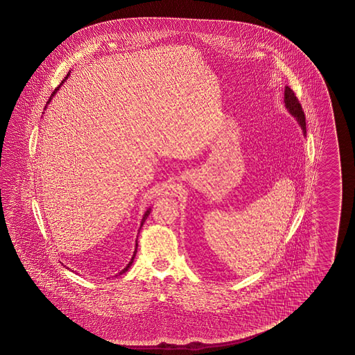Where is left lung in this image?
<instances>
[{"label":"left lung","instance_id":"left-lung-1","mask_svg":"<svg viewBox=\"0 0 355 355\" xmlns=\"http://www.w3.org/2000/svg\"><path fill=\"white\" fill-rule=\"evenodd\" d=\"M284 103H286L288 112L295 116L297 121L300 123L303 133L306 135V116H304V113L302 110V105L300 104L297 96H295V92L288 86H286V89H284Z\"/></svg>","mask_w":355,"mask_h":355}]
</instances>
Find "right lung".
I'll return each instance as SVG.
<instances>
[{"instance_id":"obj_1","label":"right lung","mask_w":355,"mask_h":355,"mask_svg":"<svg viewBox=\"0 0 355 355\" xmlns=\"http://www.w3.org/2000/svg\"><path fill=\"white\" fill-rule=\"evenodd\" d=\"M68 75H69V73H68ZM68 75L66 76V77H64V80H63V81H66V80H67ZM63 81H62V83H63ZM62 83H60V85H62ZM60 86H58V87H57V89H55V90L53 91V94H52V96H51V98H53L54 94H55V92H57V91H58V89H60ZM51 98H49V100H48V103H49V101H51ZM150 211H151V208H148V209H147V211H146V213H144V218H142V222H141V227L144 226V220H146V219H147V217H148V214H150ZM137 246H138V243H137V241H136V250H135V254H133V257H132V259H130V261H129V264L127 265V266H125V268H124V269H123V270H121V272H119V275H121V274H123V272H127V270H128L129 268H130V265H132V263H133V260H135V257H136Z\"/></svg>"}]
</instances>
